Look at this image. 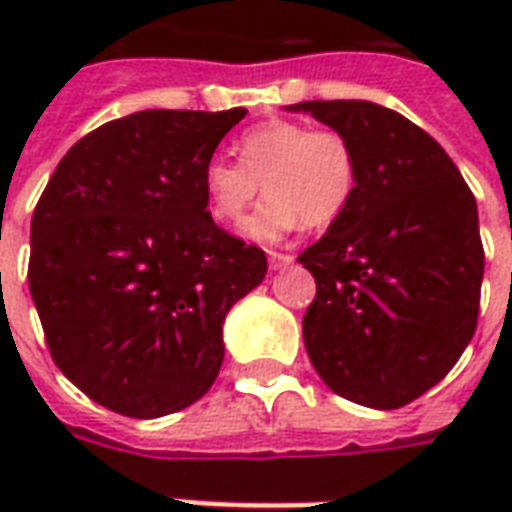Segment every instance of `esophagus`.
I'll return each instance as SVG.
<instances>
[{
	"label": "esophagus",
	"mask_w": 512,
	"mask_h": 512,
	"mask_svg": "<svg viewBox=\"0 0 512 512\" xmlns=\"http://www.w3.org/2000/svg\"><path fill=\"white\" fill-rule=\"evenodd\" d=\"M293 263V255H288V252H268V266L274 268V271H279V268H285Z\"/></svg>",
	"instance_id": "obj_1"
}]
</instances>
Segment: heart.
Wrapping results in <instances>:
<instances>
[{
    "label": "heart",
    "mask_w": 512,
    "mask_h": 512,
    "mask_svg": "<svg viewBox=\"0 0 512 512\" xmlns=\"http://www.w3.org/2000/svg\"><path fill=\"white\" fill-rule=\"evenodd\" d=\"M359 183L348 136L299 120H266L238 139V161L211 158L202 194L219 224H241L263 186L266 202L246 222L255 241H279L301 224L329 227L345 213Z\"/></svg>",
    "instance_id": "1"
}]
</instances>
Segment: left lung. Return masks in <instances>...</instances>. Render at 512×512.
Listing matches in <instances>:
<instances>
[{"label": "left lung", "instance_id": "left-lung-1", "mask_svg": "<svg viewBox=\"0 0 512 512\" xmlns=\"http://www.w3.org/2000/svg\"><path fill=\"white\" fill-rule=\"evenodd\" d=\"M288 109L348 136L359 161L351 205L299 255L318 285L301 323L310 362L345 400L406 406L450 373L477 329L485 255L474 194L444 147L386 106Z\"/></svg>", "mask_w": 512, "mask_h": 512}]
</instances>
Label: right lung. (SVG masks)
Here are the masks:
<instances>
[{
	"instance_id": "1",
	"label": "right lung",
	"mask_w": 512,
	"mask_h": 512,
	"mask_svg": "<svg viewBox=\"0 0 512 512\" xmlns=\"http://www.w3.org/2000/svg\"><path fill=\"white\" fill-rule=\"evenodd\" d=\"M246 109H147L65 153L32 213L29 293L51 359L123 417L197 403L222 323L266 277V252L208 213L202 169Z\"/></svg>"
}]
</instances>
